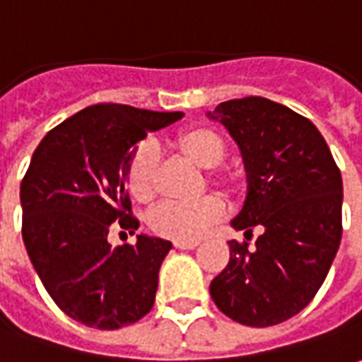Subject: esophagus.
Listing matches in <instances>:
<instances>
[{
    "label": "esophagus",
    "instance_id": "esophagus-1",
    "mask_svg": "<svg viewBox=\"0 0 362 362\" xmlns=\"http://www.w3.org/2000/svg\"><path fill=\"white\" fill-rule=\"evenodd\" d=\"M174 246L178 250H192L198 246V240H174Z\"/></svg>",
    "mask_w": 362,
    "mask_h": 362
}]
</instances>
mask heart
Masks as SVG:
<instances>
[{"label":"heart","mask_w":362,"mask_h":362,"mask_svg":"<svg viewBox=\"0 0 362 362\" xmlns=\"http://www.w3.org/2000/svg\"><path fill=\"white\" fill-rule=\"evenodd\" d=\"M176 150L196 166L206 170V178L224 194H234L238 184L230 172L218 168L226 158V144L218 134L194 126L174 138ZM126 186L138 202H150L158 188V154L150 142L138 144L126 160ZM224 204L216 196H202L194 202L164 200L148 214L150 230L170 240H196L208 226L218 222Z\"/></svg>","instance_id":"obj_1"}]
</instances>
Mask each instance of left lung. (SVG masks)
<instances>
[{"mask_svg":"<svg viewBox=\"0 0 362 362\" xmlns=\"http://www.w3.org/2000/svg\"><path fill=\"white\" fill-rule=\"evenodd\" d=\"M208 116L238 144L248 178L232 220L246 240L228 243L230 260L210 296L240 325L272 327L298 315L329 274L343 236L341 170L317 126L272 100H228Z\"/></svg>","mask_w":362,"mask_h":362,"instance_id":"obj_1","label":"left lung"}]
</instances>
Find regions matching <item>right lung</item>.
<instances>
[{"label":"right lung","instance_id":"right-lung-1","mask_svg":"<svg viewBox=\"0 0 362 362\" xmlns=\"http://www.w3.org/2000/svg\"><path fill=\"white\" fill-rule=\"evenodd\" d=\"M182 118L124 104H95L57 124L21 180V236L45 291L86 327L116 330L146 317L172 244L138 236L112 246V222L134 234L126 160L136 142Z\"/></svg>","mask_w":362,"mask_h":362}]
</instances>
